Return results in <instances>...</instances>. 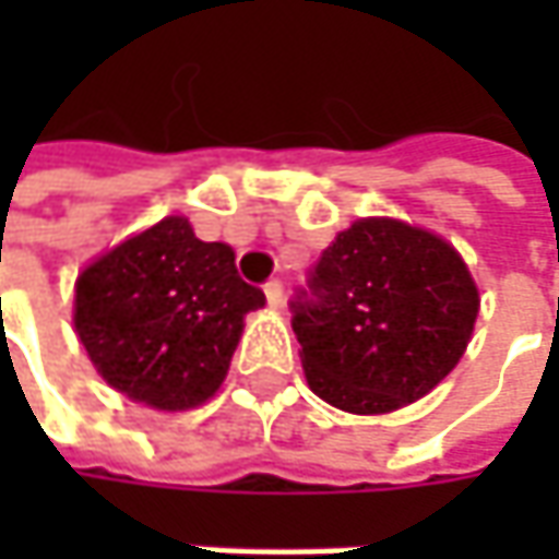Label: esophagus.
Listing matches in <instances>:
<instances>
[{
  "label": "esophagus",
  "mask_w": 559,
  "mask_h": 559,
  "mask_svg": "<svg viewBox=\"0 0 559 559\" xmlns=\"http://www.w3.org/2000/svg\"><path fill=\"white\" fill-rule=\"evenodd\" d=\"M264 295H267L270 308H280L283 305V283L280 280H267L264 283Z\"/></svg>",
  "instance_id": "obj_1"
}]
</instances>
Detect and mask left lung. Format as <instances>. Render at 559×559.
I'll list each match as a JSON object with an SVG mask.
<instances>
[{
	"instance_id": "left-lung-1",
	"label": "left lung",
	"mask_w": 559,
	"mask_h": 559,
	"mask_svg": "<svg viewBox=\"0 0 559 559\" xmlns=\"http://www.w3.org/2000/svg\"><path fill=\"white\" fill-rule=\"evenodd\" d=\"M289 308L313 395L348 414H389L454 370L479 292L444 239L370 217L335 236Z\"/></svg>"
}]
</instances>
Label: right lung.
<instances>
[{
	"mask_svg": "<svg viewBox=\"0 0 559 559\" xmlns=\"http://www.w3.org/2000/svg\"><path fill=\"white\" fill-rule=\"evenodd\" d=\"M264 292L233 248L195 239L186 217L120 242L80 273L74 326L102 379L158 411H186L224 382L248 311Z\"/></svg>",
	"mask_w": 559,
	"mask_h": 559,
	"instance_id": "1",
	"label": "right lung"
}]
</instances>
